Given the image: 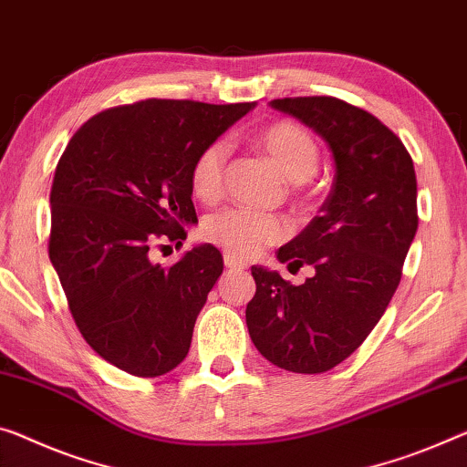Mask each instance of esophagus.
I'll use <instances>...</instances> for the list:
<instances>
[{
    "label": "esophagus",
    "instance_id": "1",
    "mask_svg": "<svg viewBox=\"0 0 467 467\" xmlns=\"http://www.w3.org/2000/svg\"><path fill=\"white\" fill-rule=\"evenodd\" d=\"M223 263H225L227 269H244V267H246V265H244V261H240L238 256H234V254H229V253L223 254Z\"/></svg>",
    "mask_w": 467,
    "mask_h": 467
}]
</instances>
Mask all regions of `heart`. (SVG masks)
I'll return each mask as SVG.
<instances>
[{
    "instance_id": "1",
    "label": "heart",
    "mask_w": 467,
    "mask_h": 467,
    "mask_svg": "<svg viewBox=\"0 0 467 467\" xmlns=\"http://www.w3.org/2000/svg\"><path fill=\"white\" fill-rule=\"evenodd\" d=\"M258 148L292 183H305L319 167V148L313 135L290 120H277L258 133ZM229 143L214 140L196 156L190 183L193 196L202 202H214L223 196ZM204 238L238 258H253L263 248L274 246L290 234L284 217L250 209H225L206 217Z\"/></svg>"
}]
</instances>
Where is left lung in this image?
<instances>
[{
	"label": "left lung",
	"mask_w": 467,
	"mask_h": 467,
	"mask_svg": "<svg viewBox=\"0 0 467 467\" xmlns=\"http://www.w3.org/2000/svg\"><path fill=\"white\" fill-rule=\"evenodd\" d=\"M269 104L321 135L336 173L317 217L277 253L315 275L292 285L254 265L246 326L277 368L324 374L361 347L397 290L418 232V182L403 141L374 114L327 96Z\"/></svg>",
	"instance_id": "8db88e82"
}]
</instances>
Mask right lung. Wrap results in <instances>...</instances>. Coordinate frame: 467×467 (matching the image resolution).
I'll use <instances>...</instances> for the list:
<instances>
[{"label":"right lung","mask_w":467,"mask_h":467,"mask_svg":"<svg viewBox=\"0 0 467 467\" xmlns=\"http://www.w3.org/2000/svg\"><path fill=\"white\" fill-rule=\"evenodd\" d=\"M253 109L143 99L96 114L64 150L49 193V261L78 332L114 368L159 378L188 355L223 256L198 244L162 267L150 248L185 240L198 221L193 161Z\"/></svg>","instance_id":"obj_1"}]
</instances>
